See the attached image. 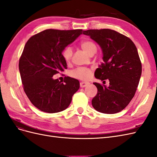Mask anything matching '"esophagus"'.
<instances>
[{
    "label": "esophagus",
    "instance_id": "1",
    "mask_svg": "<svg viewBox=\"0 0 157 157\" xmlns=\"http://www.w3.org/2000/svg\"><path fill=\"white\" fill-rule=\"evenodd\" d=\"M89 84V82H80V86L81 88H84L86 87L87 85Z\"/></svg>",
    "mask_w": 157,
    "mask_h": 157
}]
</instances>
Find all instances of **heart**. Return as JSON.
Returning a JSON list of instances; mask_svg holds the SVG:
<instances>
[{
  "instance_id": "1",
  "label": "heart",
  "mask_w": 157,
  "mask_h": 157,
  "mask_svg": "<svg viewBox=\"0 0 157 157\" xmlns=\"http://www.w3.org/2000/svg\"><path fill=\"white\" fill-rule=\"evenodd\" d=\"M80 46L90 56L94 55L97 52V46L94 42L90 39H84L80 42ZM73 56V50L70 46L65 48L62 51V57L66 62L71 61ZM92 71L88 67H78L71 71V76L82 80H88L92 76Z\"/></svg>"
}]
</instances>
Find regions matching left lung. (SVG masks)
Instances as JSON below:
<instances>
[{
    "label": "left lung",
    "instance_id": "1",
    "mask_svg": "<svg viewBox=\"0 0 157 157\" xmlns=\"http://www.w3.org/2000/svg\"><path fill=\"white\" fill-rule=\"evenodd\" d=\"M101 46L103 63L95 71L96 78L109 80V86L94 84L98 93L92 100L96 111L114 114L123 110L136 94L141 75V62L137 48L126 36L109 29L83 31Z\"/></svg>",
    "mask_w": 157,
    "mask_h": 157
}]
</instances>
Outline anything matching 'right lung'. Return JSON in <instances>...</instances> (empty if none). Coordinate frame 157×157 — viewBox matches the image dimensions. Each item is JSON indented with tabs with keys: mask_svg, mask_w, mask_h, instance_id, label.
<instances>
[{
	"mask_svg": "<svg viewBox=\"0 0 157 157\" xmlns=\"http://www.w3.org/2000/svg\"><path fill=\"white\" fill-rule=\"evenodd\" d=\"M82 29H49L27 40L19 61L23 90L40 111L54 113L67 109L80 87L78 80L65 77L63 82L53 76L67 69L62 51L80 35Z\"/></svg>",
	"mask_w": 157,
	"mask_h": 157,
	"instance_id": "1",
	"label": "right lung"
}]
</instances>
